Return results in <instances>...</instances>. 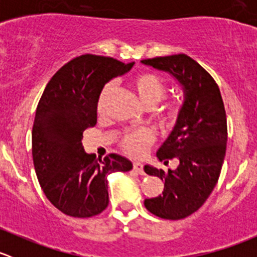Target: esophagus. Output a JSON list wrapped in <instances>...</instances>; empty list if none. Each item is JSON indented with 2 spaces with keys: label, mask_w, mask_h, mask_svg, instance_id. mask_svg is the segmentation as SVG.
Segmentation results:
<instances>
[{
  "label": "esophagus",
  "mask_w": 257,
  "mask_h": 257,
  "mask_svg": "<svg viewBox=\"0 0 257 257\" xmlns=\"http://www.w3.org/2000/svg\"><path fill=\"white\" fill-rule=\"evenodd\" d=\"M133 169L136 170L137 173H138V174H141V175H144L145 173H144V167H143V164H142V163H134L133 164Z\"/></svg>",
  "instance_id": "obj_1"
}]
</instances>
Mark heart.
Returning <instances> with one entry per match:
<instances>
[{
  "label": "heart",
  "instance_id": "obj_1",
  "mask_svg": "<svg viewBox=\"0 0 257 257\" xmlns=\"http://www.w3.org/2000/svg\"><path fill=\"white\" fill-rule=\"evenodd\" d=\"M132 87L142 103L148 108L157 105L167 93V83L154 72H141L132 78ZM113 90V83H107L99 92L97 99V112L103 114L108 98ZM183 113V105L179 100L165 102L157 107L155 115L164 125L172 126L179 120ZM155 134L149 128H139L128 131L119 141V147L125 154L133 158L143 157L154 144Z\"/></svg>",
  "mask_w": 257,
  "mask_h": 257
}]
</instances>
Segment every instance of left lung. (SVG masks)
Masks as SVG:
<instances>
[{
  "mask_svg": "<svg viewBox=\"0 0 257 257\" xmlns=\"http://www.w3.org/2000/svg\"><path fill=\"white\" fill-rule=\"evenodd\" d=\"M142 62L169 72L181 83L185 93L181 116L157 153L164 163L178 158L179 167L168 172L144 167L147 174L165 180L162 195L145 199V208L162 219L180 220L204 205L219 180L226 153V112L219 85L186 54Z\"/></svg>",
  "mask_w": 257,
  "mask_h": 257,
  "instance_id": "left-lung-1",
  "label": "left lung"
}]
</instances>
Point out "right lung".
Returning <instances> with one entry per match:
<instances>
[{"label":"right lung","instance_id":"obj_1","mask_svg":"<svg viewBox=\"0 0 257 257\" xmlns=\"http://www.w3.org/2000/svg\"><path fill=\"white\" fill-rule=\"evenodd\" d=\"M132 63L83 54L58 69L36 109L32 157L47 199L59 211L90 217L109 203L107 175L129 172L132 163L118 154L97 159L84 153L83 132L97 124V99L105 83L128 72Z\"/></svg>","mask_w":257,"mask_h":257}]
</instances>
